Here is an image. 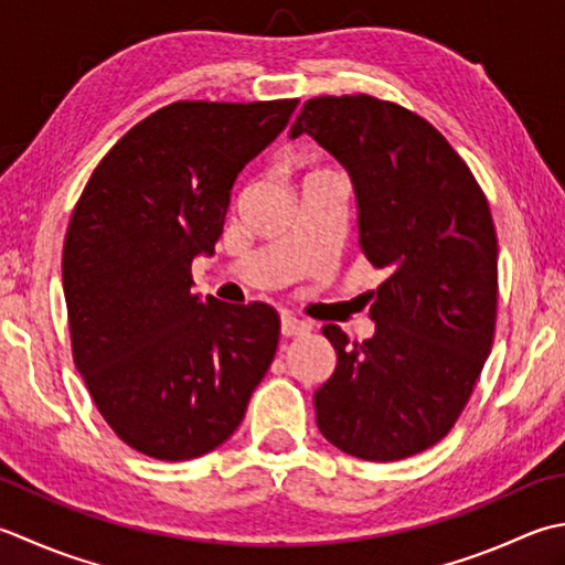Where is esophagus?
I'll use <instances>...</instances> for the list:
<instances>
[{"mask_svg":"<svg viewBox=\"0 0 565 565\" xmlns=\"http://www.w3.org/2000/svg\"><path fill=\"white\" fill-rule=\"evenodd\" d=\"M308 330H311V326L306 323V320H301V318H296V316H281V335L284 338H296V335H303V333H308Z\"/></svg>","mask_w":565,"mask_h":565,"instance_id":"34e87169","label":"esophagus"}]
</instances>
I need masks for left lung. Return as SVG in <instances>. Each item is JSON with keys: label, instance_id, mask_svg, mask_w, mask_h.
I'll use <instances>...</instances> for the list:
<instances>
[{"label": "left lung", "instance_id": "left-lung-1", "mask_svg": "<svg viewBox=\"0 0 565 565\" xmlns=\"http://www.w3.org/2000/svg\"><path fill=\"white\" fill-rule=\"evenodd\" d=\"M311 135L358 193L360 249L386 279L374 335H323L335 372L313 394L316 424L348 456H416L456 426L494 340L497 232L480 183L422 115L372 95L306 99L291 137Z\"/></svg>", "mask_w": 565, "mask_h": 565}]
</instances>
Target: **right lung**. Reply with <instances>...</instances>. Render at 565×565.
Returning a JSON list of instances; mask_svg holds the SVG:
<instances>
[{
    "instance_id": "right-lung-1",
    "label": "right lung",
    "mask_w": 565,
    "mask_h": 565,
    "mask_svg": "<svg viewBox=\"0 0 565 565\" xmlns=\"http://www.w3.org/2000/svg\"><path fill=\"white\" fill-rule=\"evenodd\" d=\"M296 105H166L105 153L73 207V362L109 428L143 456L191 460L225 444L274 360V308L195 296L191 262L215 249L237 173Z\"/></svg>"
}]
</instances>
